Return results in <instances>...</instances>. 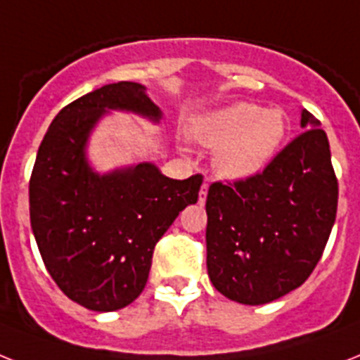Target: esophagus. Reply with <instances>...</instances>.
I'll list each match as a JSON object with an SVG mask.
<instances>
[{
    "label": "esophagus",
    "mask_w": 360,
    "mask_h": 360,
    "mask_svg": "<svg viewBox=\"0 0 360 360\" xmlns=\"http://www.w3.org/2000/svg\"><path fill=\"white\" fill-rule=\"evenodd\" d=\"M207 192H209V183H203V185H201V188H200V203H201V205L205 203Z\"/></svg>",
    "instance_id": "obj_1"
}]
</instances>
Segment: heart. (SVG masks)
<instances>
[{
    "instance_id": "heart-1",
    "label": "heart",
    "mask_w": 360,
    "mask_h": 360,
    "mask_svg": "<svg viewBox=\"0 0 360 360\" xmlns=\"http://www.w3.org/2000/svg\"><path fill=\"white\" fill-rule=\"evenodd\" d=\"M286 118L279 109L255 103H233L194 120L190 136L205 148H216L212 165L227 179L244 181L261 174L281 148Z\"/></svg>"
}]
</instances>
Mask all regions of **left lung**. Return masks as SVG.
I'll return each instance as SVG.
<instances>
[{"label":"left lung","instance_id":"1","mask_svg":"<svg viewBox=\"0 0 360 360\" xmlns=\"http://www.w3.org/2000/svg\"><path fill=\"white\" fill-rule=\"evenodd\" d=\"M300 136L255 177L207 194V270L233 302L264 305L302 286L337 218L338 181L326 131L302 110Z\"/></svg>","mask_w":360,"mask_h":360}]
</instances>
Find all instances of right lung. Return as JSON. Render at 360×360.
<instances>
[{"mask_svg": "<svg viewBox=\"0 0 360 360\" xmlns=\"http://www.w3.org/2000/svg\"><path fill=\"white\" fill-rule=\"evenodd\" d=\"M107 110L160 120L142 84H105L55 116L29 181L31 227L49 276L72 302L98 312L118 311L142 294L155 244L198 201L203 183L200 174L170 179L151 162L92 170L84 148Z\"/></svg>", "mask_w": 360, "mask_h": 360, "instance_id": "obj_1", "label": "right lung"}]
</instances>
